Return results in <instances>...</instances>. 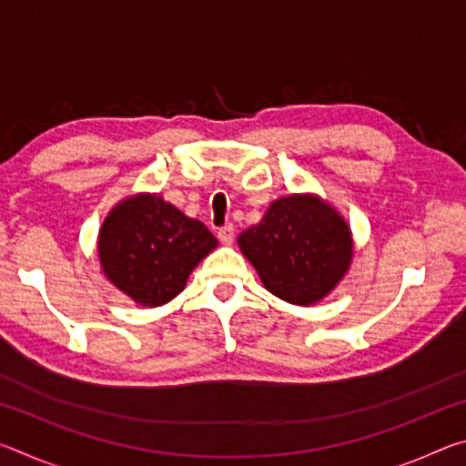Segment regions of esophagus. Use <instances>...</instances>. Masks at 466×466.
<instances>
[{
    "instance_id": "34e87169",
    "label": "esophagus",
    "mask_w": 466,
    "mask_h": 466,
    "mask_svg": "<svg viewBox=\"0 0 466 466\" xmlns=\"http://www.w3.org/2000/svg\"><path fill=\"white\" fill-rule=\"evenodd\" d=\"M218 238L222 244H232L234 242V228L228 224V226H222L218 230Z\"/></svg>"
}]
</instances>
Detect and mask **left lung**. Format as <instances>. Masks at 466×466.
Segmentation results:
<instances>
[{"instance_id": "1", "label": "left lung", "mask_w": 466, "mask_h": 466, "mask_svg": "<svg viewBox=\"0 0 466 466\" xmlns=\"http://www.w3.org/2000/svg\"><path fill=\"white\" fill-rule=\"evenodd\" d=\"M238 244L265 288L299 306L325 298L351 261L350 228L317 197L278 199Z\"/></svg>"}]
</instances>
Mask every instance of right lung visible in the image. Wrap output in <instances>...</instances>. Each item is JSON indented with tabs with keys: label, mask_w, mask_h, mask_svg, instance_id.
Wrapping results in <instances>:
<instances>
[{
	"label": "right lung",
	"mask_w": 466,
	"mask_h": 466,
	"mask_svg": "<svg viewBox=\"0 0 466 466\" xmlns=\"http://www.w3.org/2000/svg\"><path fill=\"white\" fill-rule=\"evenodd\" d=\"M216 236L157 195L110 211L98 236L106 278L137 304L160 306L180 294L188 273L216 248Z\"/></svg>",
	"instance_id": "1"
}]
</instances>
